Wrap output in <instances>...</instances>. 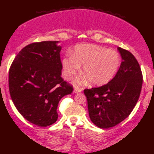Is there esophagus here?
Wrapping results in <instances>:
<instances>
[{"mask_svg":"<svg viewBox=\"0 0 154 154\" xmlns=\"http://www.w3.org/2000/svg\"><path fill=\"white\" fill-rule=\"evenodd\" d=\"M81 91H82V90H81L80 89H74L73 92L75 93V94H77V93L81 92Z\"/></svg>","mask_w":154,"mask_h":154,"instance_id":"esophagus-1","label":"esophagus"}]
</instances>
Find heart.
<instances>
[{
    "mask_svg": "<svg viewBox=\"0 0 154 154\" xmlns=\"http://www.w3.org/2000/svg\"><path fill=\"white\" fill-rule=\"evenodd\" d=\"M121 64L120 54L115 50H108L94 45H79L72 54L63 59V67L66 79L75 76L79 66L82 65L83 75L73 82L76 87L86 84L104 85L110 81L117 72Z\"/></svg>",
    "mask_w": 154,
    "mask_h": 154,
    "instance_id": "heart-1",
    "label": "heart"
}]
</instances>
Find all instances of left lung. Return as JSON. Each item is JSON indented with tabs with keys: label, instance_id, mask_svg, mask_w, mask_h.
I'll return each mask as SVG.
<instances>
[{
	"label": "left lung",
	"instance_id": "8db88e82",
	"mask_svg": "<svg viewBox=\"0 0 154 154\" xmlns=\"http://www.w3.org/2000/svg\"><path fill=\"white\" fill-rule=\"evenodd\" d=\"M122 62L115 77L106 85L85 89L89 118L102 129L116 126L131 114L141 93L143 77L131 52L117 48Z\"/></svg>",
	"mask_w": 154,
	"mask_h": 154
}]
</instances>
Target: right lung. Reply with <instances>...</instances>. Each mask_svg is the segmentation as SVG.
I'll return each mask as SVG.
<instances>
[{"label":"right lung","mask_w":154,"mask_h":154,"mask_svg":"<svg viewBox=\"0 0 154 154\" xmlns=\"http://www.w3.org/2000/svg\"><path fill=\"white\" fill-rule=\"evenodd\" d=\"M59 42L43 41L25 46L9 70V91L15 107L25 119L42 127L57 121L59 102L73 89L61 77Z\"/></svg>","instance_id":"right-lung-1"}]
</instances>
